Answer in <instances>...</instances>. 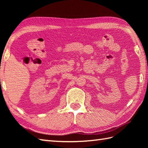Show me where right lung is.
<instances>
[{"label":"right lung","mask_w":148,"mask_h":148,"mask_svg":"<svg viewBox=\"0 0 148 148\" xmlns=\"http://www.w3.org/2000/svg\"><path fill=\"white\" fill-rule=\"evenodd\" d=\"M0 81H1V79H0ZM0 82H1V81H0Z\"/></svg>","instance_id":"right-lung-1"}]
</instances>
